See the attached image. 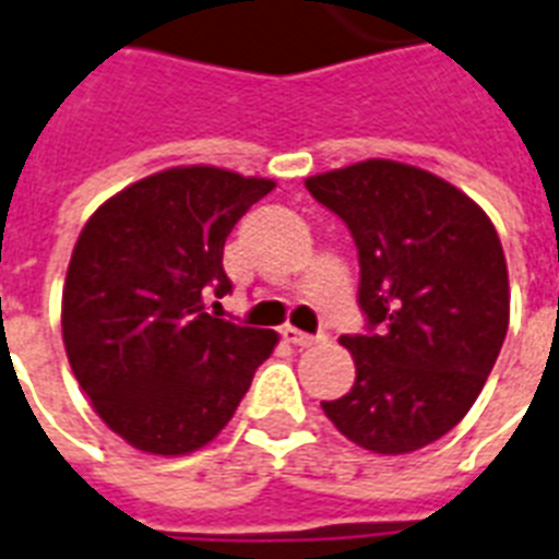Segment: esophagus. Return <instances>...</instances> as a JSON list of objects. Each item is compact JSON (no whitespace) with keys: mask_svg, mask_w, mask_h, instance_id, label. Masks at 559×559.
I'll use <instances>...</instances> for the list:
<instances>
[{"mask_svg":"<svg viewBox=\"0 0 559 559\" xmlns=\"http://www.w3.org/2000/svg\"><path fill=\"white\" fill-rule=\"evenodd\" d=\"M281 335H284L289 344H295V347H312V344L326 342L324 333L310 335V333H301V330H295V326H284V330H281Z\"/></svg>","mask_w":559,"mask_h":559,"instance_id":"esophagus-1","label":"esophagus"}]
</instances>
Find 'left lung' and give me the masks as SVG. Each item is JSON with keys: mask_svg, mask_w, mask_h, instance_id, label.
I'll return each mask as SVG.
<instances>
[{"mask_svg": "<svg viewBox=\"0 0 559 559\" xmlns=\"http://www.w3.org/2000/svg\"><path fill=\"white\" fill-rule=\"evenodd\" d=\"M307 189L356 240L367 316V333L342 335L356 382L321 407L365 451H419L460 425L506 342L500 235L468 194L407 163H353Z\"/></svg>", "mask_w": 559, "mask_h": 559, "instance_id": "left-lung-1", "label": "left lung"}]
</instances>
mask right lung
<instances>
[{
	"mask_svg": "<svg viewBox=\"0 0 559 559\" xmlns=\"http://www.w3.org/2000/svg\"><path fill=\"white\" fill-rule=\"evenodd\" d=\"M272 189L177 166L108 198L76 238L62 289L68 361L99 419L138 451L180 456L212 442L278 344L209 312L233 293L226 238Z\"/></svg>",
	"mask_w": 559,
	"mask_h": 559,
	"instance_id": "obj_1",
	"label": "right lung"
}]
</instances>
